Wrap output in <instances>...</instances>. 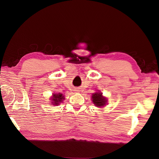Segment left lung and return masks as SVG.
I'll list each match as a JSON object with an SVG mask.
<instances>
[{"mask_svg":"<svg viewBox=\"0 0 159 159\" xmlns=\"http://www.w3.org/2000/svg\"><path fill=\"white\" fill-rule=\"evenodd\" d=\"M92 102L97 107H103L106 103L107 100L103 97L102 93H95L92 95Z\"/></svg>","mask_w":159,"mask_h":159,"instance_id":"left-lung-1","label":"left lung"}]
</instances>
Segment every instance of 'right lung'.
Segmentation results:
<instances>
[{
  "instance_id": "obj_1",
  "label": "right lung",
  "mask_w": 159,
  "mask_h": 159,
  "mask_svg": "<svg viewBox=\"0 0 159 159\" xmlns=\"http://www.w3.org/2000/svg\"><path fill=\"white\" fill-rule=\"evenodd\" d=\"M63 99H64V95H62L61 93H58V94H54L53 95V98L52 99V103L53 105H59L60 103H61Z\"/></svg>"
}]
</instances>
